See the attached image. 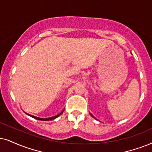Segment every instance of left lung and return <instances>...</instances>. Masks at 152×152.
<instances>
[{
    "instance_id": "obj_1",
    "label": "left lung",
    "mask_w": 152,
    "mask_h": 152,
    "mask_svg": "<svg viewBox=\"0 0 152 152\" xmlns=\"http://www.w3.org/2000/svg\"><path fill=\"white\" fill-rule=\"evenodd\" d=\"M91 116H93V118H95V117H94V116H93V115H92V114H91Z\"/></svg>"
}]
</instances>
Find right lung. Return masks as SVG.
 <instances>
[{
    "label": "right lung",
    "instance_id": "right-lung-1",
    "mask_svg": "<svg viewBox=\"0 0 152 152\" xmlns=\"http://www.w3.org/2000/svg\"><path fill=\"white\" fill-rule=\"evenodd\" d=\"M63 111H64V110H63L61 113H59V114H57V116H53V117H50V118H38V117H36V116H32V115H29V116H31V117H33V118H34L38 119V120H41V121H50V120H53V119L56 118H57V117H58V116H60V115L62 114V113H63Z\"/></svg>",
    "mask_w": 152,
    "mask_h": 152
}]
</instances>
